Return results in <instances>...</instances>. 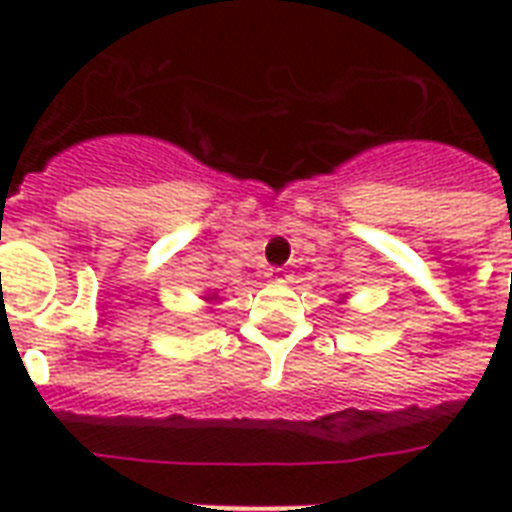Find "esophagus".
Here are the masks:
<instances>
[{
    "label": "esophagus",
    "mask_w": 512,
    "mask_h": 512,
    "mask_svg": "<svg viewBox=\"0 0 512 512\" xmlns=\"http://www.w3.org/2000/svg\"><path fill=\"white\" fill-rule=\"evenodd\" d=\"M268 279L276 281V284H284V281H289V273L284 271V268H271V271H268Z\"/></svg>",
    "instance_id": "esophagus-1"
}]
</instances>
